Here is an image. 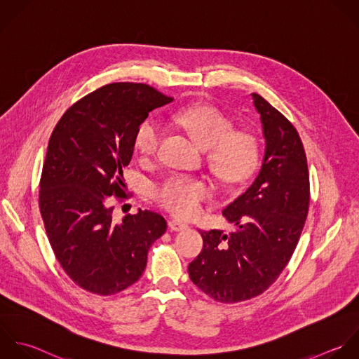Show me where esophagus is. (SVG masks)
I'll return each mask as SVG.
<instances>
[{
    "label": "esophagus",
    "instance_id": "esophagus-1",
    "mask_svg": "<svg viewBox=\"0 0 359 359\" xmlns=\"http://www.w3.org/2000/svg\"><path fill=\"white\" fill-rule=\"evenodd\" d=\"M168 225H169V229L170 231H183V229H186L187 228V224H184V222H182V221H177V219H170L169 222H168Z\"/></svg>",
    "mask_w": 359,
    "mask_h": 359
}]
</instances>
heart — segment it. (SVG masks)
Here are the masks:
<instances>
[{"mask_svg":"<svg viewBox=\"0 0 359 359\" xmlns=\"http://www.w3.org/2000/svg\"><path fill=\"white\" fill-rule=\"evenodd\" d=\"M175 118L200 147L210 149V166L222 182L241 184L257 169L260 161L257 137L243 130L233 131L232 120L218 107L189 106ZM161 140L162 126L154 118H147L137 127L133 144L142 158H149L156 154ZM211 194V187L205 180L180 175L170 176L155 190L159 205L179 218L198 215Z\"/></svg>","mask_w":359,"mask_h":359,"instance_id":"obj_1","label":"heart"}]
</instances>
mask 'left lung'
<instances>
[{"label":"left lung","mask_w":359,"mask_h":359,"mask_svg":"<svg viewBox=\"0 0 359 359\" xmlns=\"http://www.w3.org/2000/svg\"><path fill=\"white\" fill-rule=\"evenodd\" d=\"M252 96L266 138L260 173L222 211L236 231H200L204 248L189 264L193 284L222 304L252 299L276 283L294 255L309 210V170L297 128L264 97Z\"/></svg>","instance_id":"obj_1"}]
</instances>
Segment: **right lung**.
Returning a JSON list of instances; mask_svg holds the SVG:
<instances>
[{
	"label": "right lung",
	"instance_id": "obj_1",
	"mask_svg": "<svg viewBox=\"0 0 359 359\" xmlns=\"http://www.w3.org/2000/svg\"><path fill=\"white\" fill-rule=\"evenodd\" d=\"M145 83L104 85L74 103L48 140L39 207L55 259L82 290L114 295L140 280L148 250L166 231L154 211L113 219L111 196L128 198L123 168L137 127L170 103Z\"/></svg>",
	"mask_w": 359,
	"mask_h": 359
}]
</instances>
